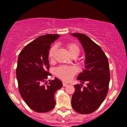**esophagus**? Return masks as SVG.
<instances>
[{"mask_svg":"<svg viewBox=\"0 0 127 127\" xmlns=\"http://www.w3.org/2000/svg\"><path fill=\"white\" fill-rule=\"evenodd\" d=\"M62 85H63V87H66L68 85V84H67V83H65V82H63Z\"/></svg>","mask_w":127,"mask_h":127,"instance_id":"1","label":"esophagus"}]
</instances>
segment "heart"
<instances>
[{
	"label": "heart",
	"mask_w": 127,
	"mask_h": 127,
	"mask_svg": "<svg viewBox=\"0 0 127 127\" xmlns=\"http://www.w3.org/2000/svg\"><path fill=\"white\" fill-rule=\"evenodd\" d=\"M67 48L68 52L71 54L72 56L73 55H78L80 52V48L78 45L73 42H70L67 44ZM56 51V46L53 45L49 49V59L50 60H53L54 57V54ZM77 68L75 66H67L62 65L57 67L55 71V74L58 78L65 82H68L72 78V77L77 73Z\"/></svg>",
	"instance_id": "1"
}]
</instances>
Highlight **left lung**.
Returning a JSON list of instances; mask_svg holds the SVG:
<instances>
[{"mask_svg": "<svg viewBox=\"0 0 127 127\" xmlns=\"http://www.w3.org/2000/svg\"><path fill=\"white\" fill-rule=\"evenodd\" d=\"M80 40L86 54L85 69L77 77L82 84L74 85L72 106L75 112L89 114L104 101L109 88V65L107 57L98 45L84 33H72Z\"/></svg>", "mask_w": 127, "mask_h": 127, "instance_id": "1", "label": "left lung"}]
</instances>
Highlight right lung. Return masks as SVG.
Instances as JSON below:
<instances>
[{"label":"right lung","mask_w":127,"mask_h":127,"mask_svg":"<svg viewBox=\"0 0 127 127\" xmlns=\"http://www.w3.org/2000/svg\"><path fill=\"white\" fill-rule=\"evenodd\" d=\"M59 35L46 34L27 45L19 55L16 77L18 88L24 102L38 113L50 112L55 107L54 95L62 87L58 78L46 82L49 72V50Z\"/></svg>","instance_id":"add662e5"}]
</instances>
